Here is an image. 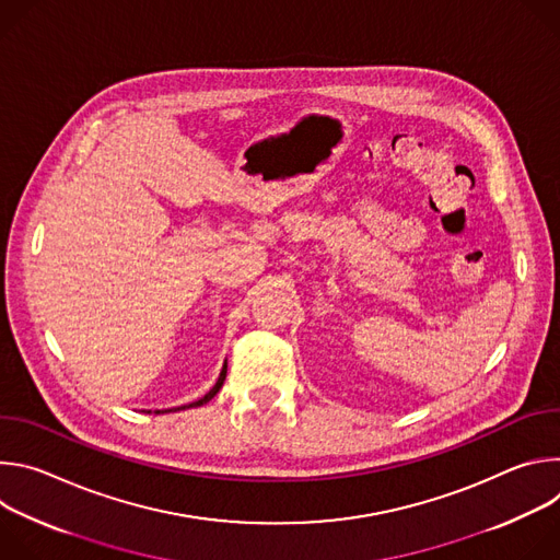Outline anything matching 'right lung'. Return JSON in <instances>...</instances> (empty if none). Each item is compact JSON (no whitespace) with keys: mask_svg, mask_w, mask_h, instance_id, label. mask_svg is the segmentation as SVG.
<instances>
[{"mask_svg":"<svg viewBox=\"0 0 560 560\" xmlns=\"http://www.w3.org/2000/svg\"><path fill=\"white\" fill-rule=\"evenodd\" d=\"M225 370H228V365L223 363V368H221V372H219V378H217V383L210 387V392H206L199 401H192V404H188V406H182V408H171V410H154V415H164V412H177V410H188V408H199V406H203V404H208L210 398H214V394L221 389V385H223V381H225ZM148 415H150V410H148Z\"/></svg>","mask_w":560,"mask_h":560,"instance_id":"obj_1","label":"right lung"}]
</instances>
